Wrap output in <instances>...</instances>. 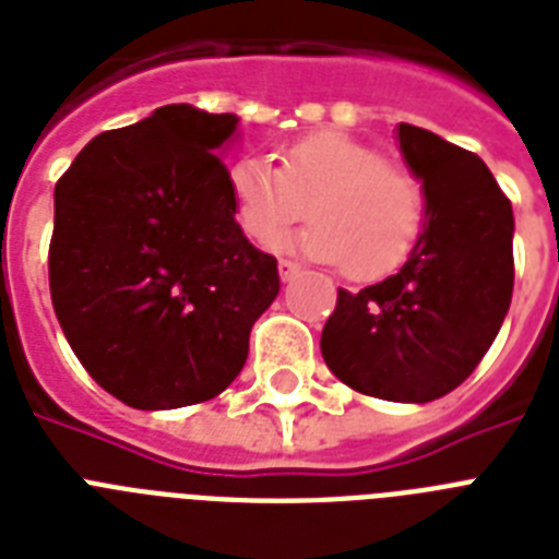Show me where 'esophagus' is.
<instances>
[{
    "instance_id": "34e87169",
    "label": "esophagus",
    "mask_w": 559,
    "mask_h": 559,
    "mask_svg": "<svg viewBox=\"0 0 559 559\" xmlns=\"http://www.w3.org/2000/svg\"><path fill=\"white\" fill-rule=\"evenodd\" d=\"M298 272H301V266L293 264V261H278V275H281V281H284V284H287V281H293Z\"/></svg>"
}]
</instances>
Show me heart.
I'll return each mask as SVG.
<instances>
[{
	"instance_id": "1",
	"label": "heart",
	"mask_w": 559,
	"mask_h": 559,
	"mask_svg": "<svg viewBox=\"0 0 559 559\" xmlns=\"http://www.w3.org/2000/svg\"><path fill=\"white\" fill-rule=\"evenodd\" d=\"M226 183L249 240L278 247L307 215L312 226L298 247L316 261L342 264L353 281L396 272L419 247L428 221L419 177L342 131H316L289 143L278 169L264 157H240Z\"/></svg>"
}]
</instances>
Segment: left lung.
I'll list each match as a JSON object with an SVG mask.
<instances>
[{"label":"left lung","mask_w":559,"mask_h":559,"mask_svg":"<svg viewBox=\"0 0 559 559\" xmlns=\"http://www.w3.org/2000/svg\"><path fill=\"white\" fill-rule=\"evenodd\" d=\"M399 146L425 186L428 221L405 266L338 289L321 356L347 388L388 402H433L483 361L514 293V212L468 148L411 122Z\"/></svg>","instance_id":"1"}]
</instances>
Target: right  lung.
I'll list each match as a JSON object with an SVG mask.
<instances>
[{
    "label": "right lung",
    "instance_id": "obj_1",
    "mask_svg": "<svg viewBox=\"0 0 559 559\" xmlns=\"http://www.w3.org/2000/svg\"><path fill=\"white\" fill-rule=\"evenodd\" d=\"M235 126V115L163 106L97 134L57 180L53 312L122 405L166 411L224 393L278 295V261L240 233L215 154Z\"/></svg>",
    "mask_w": 559,
    "mask_h": 559
}]
</instances>
